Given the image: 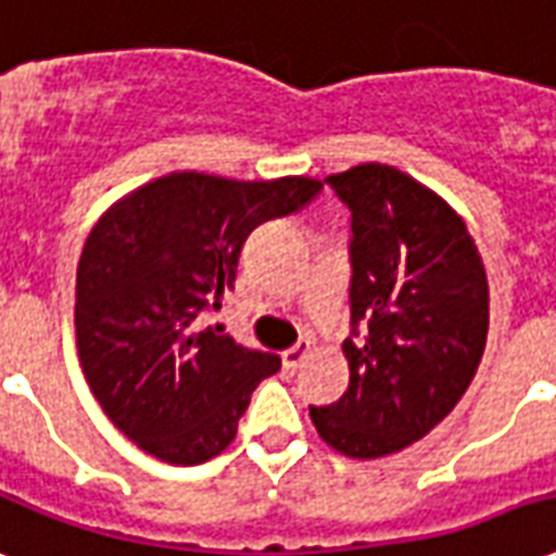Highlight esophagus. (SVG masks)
<instances>
[{"instance_id":"1","label":"esophagus","mask_w":556,"mask_h":556,"mask_svg":"<svg viewBox=\"0 0 556 556\" xmlns=\"http://www.w3.org/2000/svg\"><path fill=\"white\" fill-rule=\"evenodd\" d=\"M309 351H312V341H298L294 348H289V351L282 353V368L294 374L300 368V362L306 359V353Z\"/></svg>"}]
</instances>
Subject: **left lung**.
Segmentation results:
<instances>
[{"label": "left lung", "instance_id": "obj_1", "mask_svg": "<svg viewBox=\"0 0 556 556\" xmlns=\"http://www.w3.org/2000/svg\"><path fill=\"white\" fill-rule=\"evenodd\" d=\"M351 208L348 392L309 406L339 454L377 459L425 439L466 394L483 359L489 282L466 220L389 164L327 176ZM366 339H358V324Z\"/></svg>", "mask_w": 556, "mask_h": 556}]
</instances>
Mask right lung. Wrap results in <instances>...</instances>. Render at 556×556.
I'll return each mask as SVG.
<instances>
[{
  "mask_svg": "<svg viewBox=\"0 0 556 556\" xmlns=\"http://www.w3.org/2000/svg\"><path fill=\"white\" fill-rule=\"evenodd\" d=\"M320 191L318 179L238 182L167 174L135 188L90 229L76 270V348L102 413L170 466H200L238 433L277 353L200 327L236 282L247 236Z\"/></svg>",
  "mask_w": 556,
  "mask_h": 556,
  "instance_id": "right-lung-1",
  "label": "right lung"
}]
</instances>
